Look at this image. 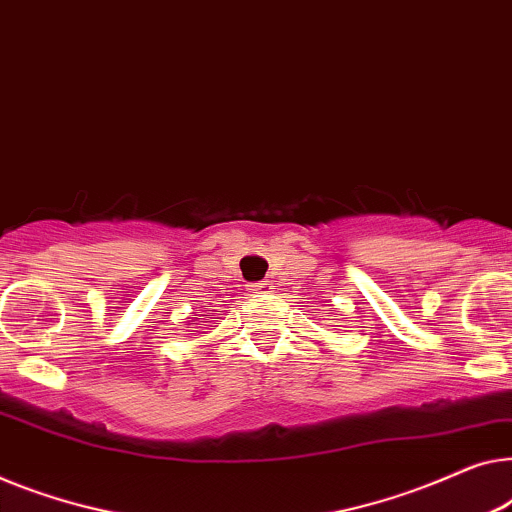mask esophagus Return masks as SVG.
Here are the masks:
<instances>
[{
    "instance_id": "obj_1",
    "label": "esophagus",
    "mask_w": 512,
    "mask_h": 512,
    "mask_svg": "<svg viewBox=\"0 0 512 512\" xmlns=\"http://www.w3.org/2000/svg\"><path fill=\"white\" fill-rule=\"evenodd\" d=\"M254 295H263V293H270L272 291V281H258V284H251L249 288Z\"/></svg>"
}]
</instances>
